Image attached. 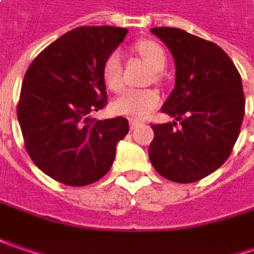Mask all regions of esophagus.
Here are the masks:
<instances>
[{"label": "esophagus", "instance_id": "obj_1", "mask_svg": "<svg viewBox=\"0 0 254 254\" xmlns=\"http://www.w3.org/2000/svg\"><path fill=\"white\" fill-rule=\"evenodd\" d=\"M141 125V122L139 121H135V119H130L129 121V127H130V129H135V127H138Z\"/></svg>", "mask_w": 254, "mask_h": 254}]
</instances>
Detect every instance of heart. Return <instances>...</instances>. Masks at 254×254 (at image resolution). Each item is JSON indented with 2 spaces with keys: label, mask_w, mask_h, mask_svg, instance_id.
<instances>
[{
  "label": "heart",
  "mask_w": 254,
  "mask_h": 254,
  "mask_svg": "<svg viewBox=\"0 0 254 254\" xmlns=\"http://www.w3.org/2000/svg\"><path fill=\"white\" fill-rule=\"evenodd\" d=\"M138 52L154 70H162L165 66V53L162 47L149 40L138 44ZM102 79L106 87L112 92H119L124 86L122 64L119 52H112L105 60L102 67ZM159 105V95L152 89H127L115 99L112 108L115 113L132 119H142L148 116Z\"/></svg>",
  "instance_id": "obj_1"
}]
</instances>
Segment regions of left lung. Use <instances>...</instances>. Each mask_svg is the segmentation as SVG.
<instances>
[{
	"label": "left lung",
	"instance_id": "8db88e82",
	"mask_svg": "<svg viewBox=\"0 0 254 254\" xmlns=\"http://www.w3.org/2000/svg\"><path fill=\"white\" fill-rule=\"evenodd\" d=\"M171 52L175 86L161 111L180 122L152 125L149 161L174 183H195L230 155L245 116L242 77L217 44L180 28H151Z\"/></svg>",
	"mask_w": 254,
	"mask_h": 254
}]
</instances>
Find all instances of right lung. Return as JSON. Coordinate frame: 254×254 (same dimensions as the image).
I'll return each mask as SVG.
<instances>
[{
	"instance_id": "1",
	"label": "right lung",
	"mask_w": 254,
	"mask_h": 254,
	"mask_svg": "<svg viewBox=\"0 0 254 254\" xmlns=\"http://www.w3.org/2000/svg\"><path fill=\"white\" fill-rule=\"evenodd\" d=\"M127 33L109 25L71 30L40 53L24 76L17 116L25 149L41 171L62 184L99 181L129 132L127 118H90L108 97L103 63Z\"/></svg>"
}]
</instances>
